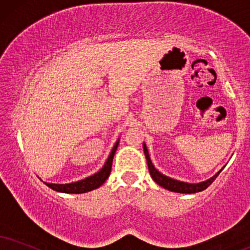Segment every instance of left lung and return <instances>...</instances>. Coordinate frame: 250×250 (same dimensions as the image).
<instances>
[{
  "label": "left lung",
  "mask_w": 250,
  "mask_h": 250,
  "mask_svg": "<svg viewBox=\"0 0 250 250\" xmlns=\"http://www.w3.org/2000/svg\"><path fill=\"white\" fill-rule=\"evenodd\" d=\"M144 146V153L145 156H146L147 160V165H148V170L149 174L152 178L154 180L155 183H158L160 187L165 188L169 191H172V192H178V193H196L199 192V191L205 190L210 184L215 180V177L220 174L223 169H220L217 174L213 175L211 178L208 180L203 181V182H198V183H188V182H182V181H177L174 180V178L166 176L163 175L162 172H160L158 169L154 167V165L152 163V160L149 158V154H148V149H147L146 144H143Z\"/></svg>",
  "instance_id": "left-lung-1"
}]
</instances>
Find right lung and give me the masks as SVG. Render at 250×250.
<instances>
[{"label":"right lung","mask_w":250,"mask_h":250,"mask_svg":"<svg viewBox=\"0 0 250 250\" xmlns=\"http://www.w3.org/2000/svg\"><path fill=\"white\" fill-rule=\"evenodd\" d=\"M119 138L118 140L116 141L115 146L112 147V150H111L109 158L106 159L105 163L97 172H95L91 176H88L83 180L72 182V183H64V184H58V183H47V182H44V183L48 188H51L52 190L58 191V192H63V193H84L88 192V191L95 190L97 188H100L102 184L104 183L107 180V177L110 176L111 168H112V161L113 156H115V153L117 150V147L119 145Z\"/></svg>","instance_id":"add662e5"}]
</instances>
